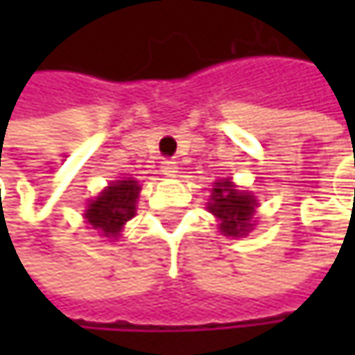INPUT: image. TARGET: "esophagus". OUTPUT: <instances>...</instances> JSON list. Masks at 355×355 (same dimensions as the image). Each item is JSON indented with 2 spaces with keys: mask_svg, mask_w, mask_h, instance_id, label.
Returning a JSON list of instances; mask_svg holds the SVG:
<instances>
[{
  "mask_svg": "<svg viewBox=\"0 0 355 355\" xmlns=\"http://www.w3.org/2000/svg\"><path fill=\"white\" fill-rule=\"evenodd\" d=\"M160 168H162V175H166V177H175L178 173V164L175 160H164Z\"/></svg>",
  "mask_w": 355,
  "mask_h": 355,
  "instance_id": "obj_1",
  "label": "esophagus"
}]
</instances>
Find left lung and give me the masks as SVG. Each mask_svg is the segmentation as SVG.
<instances>
[{
	"label": "left lung",
	"instance_id": "left-lung-1",
	"mask_svg": "<svg viewBox=\"0 0 355 355\" xmlns=\"http://www.w3.org/2000/svg\"><path fill=\"white\" fill-rule=\"evenodd\" d=\"M254 205L252 195L236 191L230 180H220L211 193L209 211L220 220V228L226 236H243L252 226L250 218L254 214Z\"/></svg>",
	"mask_w": 355,
	"mask_h": 355
}]
</instances>
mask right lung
Wrapping results in <instances>:
<instances>
[{
	"label": "right lung",
	"instance_id": "obj_1",
	"mask_svg": "<svg viewBox=\"0 0 355 355\" xmlns=\"http://www.w3.org/2000/svg\"><path fill=\"white\" fill-rule=\"evenodd\" d=\"M139 184L133 178L116 180L96 197L86 209L88 224L103 232V236H116L127 220L135 216V199Z\"/></svg>",
	"mask_w": 355,
	"mask_h": 355
}]
</instances>
